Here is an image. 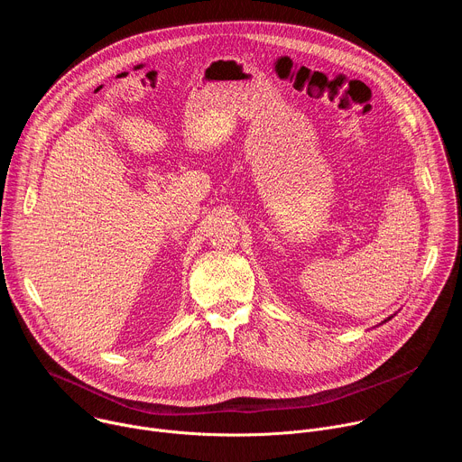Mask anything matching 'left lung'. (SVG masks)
<instances>
[{"instance_id":"1","label":"left lung","mask_w":462,"mask_h":462,"mask_svg":"<svg viewBox=\"0 0 462 462\" xmlns=\"http://www.w3.org/2000/svg\"><path fill=\"white\" fill-rule=\"evenodd\" d=\"M393 316H394V314H393ZM393 316H389V318H387V319H391V318H393ZM387 319H383V321H382V323H385V321H387Z\"/></svg>"}]
</instances>
